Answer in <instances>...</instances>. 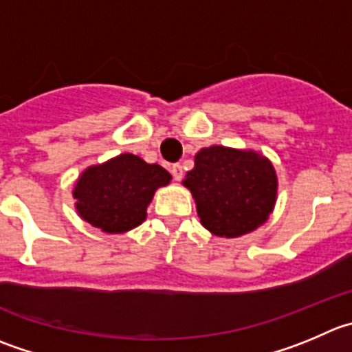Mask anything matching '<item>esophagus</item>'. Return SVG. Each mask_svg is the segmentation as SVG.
I'll return each instance as SVG.
<instances>
[{
	"instance_id": "1",
	"label": "esophagus",
	"mask_w": 352,
	"mask_h": 352,
	"mask_svg": "<svg viewBox=\"0 0 352 352\" xmlns=\"http://www.w3.org/2000/svg\"><path fill=\"white\" fill-rule=\"evenodd\" d=\"M170 174H173V178L176 179V182H179V179L183 178L182 164H173V166H170Z\"/></svg>"
}]
</instances>
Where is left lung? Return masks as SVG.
<instances>
[{
	"mask_svg": "<svg viewBox=\"0 0 352 352\" xmlns=\"http://www.w3.org/2000/svg\"><path fill=\"white\" fill-rule=\"evenodd\" d=\"M183 185L192 192L204 228L236 239L266 223L276 202L278 179L270 160L254 150L223 145L202 148Z\"/></svg>",
	"mask_w": 352,
	"mask_h": 352,
	"instance_id": "1",
	"label": "left lung"
}]
</instances>
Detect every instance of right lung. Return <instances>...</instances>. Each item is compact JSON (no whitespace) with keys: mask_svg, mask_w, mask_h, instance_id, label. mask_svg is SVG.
Wrapping results in <instances>:
<instances>
[{"mask_svg":"<svg viewBox=\"0 0 352 352\" xmlns=\"http://www.w3.org/2000/svg\"><path fill=\"white\" fill-rule=\"evenodd\" d=\"M169 183L170 174L159 164L120 153L82 170L72 193L82 219L105 233H124L145 221L155 190Z\"/></svg>","mask_w":352,"mask_h":352,"instance_id":"add662e5","label":"right lung"}]
</instances>
